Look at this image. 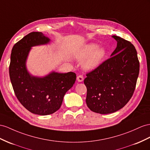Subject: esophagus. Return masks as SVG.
<instances>
[{
    "label": "esophagus",
    "mask_w": 150,
    "mask_h": 150,
    "mask_svg": "<svg viewBox=\"0 0 150 150\" xmlns=\"http://www.w3.org/2000/svg\"><path fill=\"white\" fill-rule=\"evenodd\" d=\"M76 79H77V80H78L79 82H82L83 80V76L82 75H78L77 77H76Z\"/></svg>",
    "instance_id": "1"
}]
</instances>
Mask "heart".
Listing matches in <instances>:
<instances>
[{"instance_id": "b5f03b06", "label": "heart", "mask_w": 150, "mask_h": 150, "mask_svg": "<svg viewBox=\"0 0 150 150\" xmlns=\"http://www.w3.org/2000/svg\"><path fill=\"white\" fill-rule=\"evenodd\" d=\"M105 49H98L96 44H90L83 49L80 57L81 59H86L84 61L83 67L88 70H91L98 66L105 56Z\"/></svg>"}]
</instances>
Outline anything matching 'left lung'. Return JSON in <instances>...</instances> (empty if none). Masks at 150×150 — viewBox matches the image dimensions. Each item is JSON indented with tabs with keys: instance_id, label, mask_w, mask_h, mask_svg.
I'll return each mask as SVG.
<instances>
[{
	"instance_id": "obj_1",
	"label": "left lung",
	"mask_w": 150,
	"mask_h": 150,
	"mask_svg": "<svg viewBox=\"0 0 150 150\" xmlns=\"http://www.w3.org/2000/svg\"><path fill=\"white\" fill-rule=\"evenodd\" d=\"M117 46L108 59L86 74L87 105L100 114L114 113L132 98L139 72V61L135 47L116 35Z\"/></svg>"
}]
</instances>
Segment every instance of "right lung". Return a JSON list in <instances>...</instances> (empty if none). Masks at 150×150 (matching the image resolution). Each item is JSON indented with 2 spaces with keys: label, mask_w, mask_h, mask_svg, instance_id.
I'll return each instance as SVG.
<instances>
[{
  "label": "right lung",
  "mask_w": 150,
  "mask_h": 150,
  "mask_svg": "<svg viewBox=\"0 0 150 150\" xmlns=\"http://www.w3.org/2000/svg\"><path fill=\"white\" fill-rule=\"evenodd\" d=\"M49 38L42 32L28 33L14 44L11 54L9 76L18 101L32 113L47 115L58 110L64 94L74 86V72H52L40 78L30 75L26 68V60L31 47L47 44Z\"/></svg>",
  "instance_id": "obj_1"
}]
</instances>
